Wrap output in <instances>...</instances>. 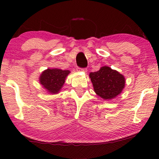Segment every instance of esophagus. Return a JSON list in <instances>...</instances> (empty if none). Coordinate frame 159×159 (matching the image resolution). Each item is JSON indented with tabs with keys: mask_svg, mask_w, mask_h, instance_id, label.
Instances as JSON below:
<instances>
[{
	"mask_svg": "<svg viewBox=\"0 0 159 159\" xmlns=\"http://www.w3.org/2000/svg\"><path fill=\"white\" fill-rule=\"evenodd\" d=\"M77 70L78 71H84V72H87L88 71L86 68H77Z\"/></svg>",
	"mask_w": 159,
	"mask_h": 159,
	"instance_id": "1",
	"label": "esophagus"
}]
</instances>
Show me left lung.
<instances>
[{"label": "left lung", "instance_id": "1", "mask_svg": "<svg viewBox=\"0 0 159 159\" xmlns=\"http://www.w3.org/2000/svg\"><path fill=\"white\" fill-rule=\"evenodd\" d=\"M95 93L104 100H111L121 94L125 87V76L111 67L104 66L89 75Z\"/></svg>", "mask_w": 159, "mask_h": 159}]
</instances>
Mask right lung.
<instances>
[{
    "mask_svg": "<svg viewBox=\"0 0 159 159\" xmlns=\"http://www.w3.org/2000/svg\"><path fill=\"white\" fill-rule=\"evenodd\" d=\"M69 73L70 71L69 70L48 68L41 73L39 82L43 88L46 90L47 93L52 95L58 94L64 86L65 80Z\"/></svg>",
    "mask_w": 159,
    "mask_h": 159,
    "instance_id": "add662e5",
    "label": "right lung"
}]
</instances>
